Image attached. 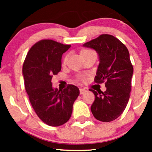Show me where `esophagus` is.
Listing matches in <instances>:
<instances>
[{"instance_id":"obj_1","label":"esophagus","mask_w":152,"mask_h":152,"mask_svg":"<svg viewBox=\"0 0 152 152\" xmlns=\"http://www.w3.org/2000/svg\"><path fill=\"white\" fill-rule=\"evenodd\" d=\"M79 91H80V94H83L85 92H86V90L84 89V88H79Z\"/></svg>"}]
</instances>
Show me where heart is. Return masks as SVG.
<instances>
[{"label":"heart","mask_w":152,"mask_h":152,"mask_svg":"<svg viewBox=\"0 0 152 152\" xmlns=\"http://www.w3.org/2000/svg\"><path fill=\"white\" fill-rule=\"evenodd\" d=\"M91 52H92V50H88V49H82L81 51H80V55H81V56L82 57L83 56L86 55L87 53H89ZM66 59H67V57L66 56L64 59V63H66ZM78 78L79 80H81V81H83V80L85 79V76H83V75H80V76H78Z\"/></svg>","instance_id":"obj_1"}]
</instances>
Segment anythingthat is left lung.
Masks as SVG:
<instances>
[{
	"label": "left lung",
	"mask_w": 152,
	"mask_h": 152,
	"mask_svg": "<svg viewBox=\"0 0 152 152\" xmlns=\"http://www.w3.org/2000/svg\"><path fill=\"white\" fill-rule=\"evenodd\" d=\"M83 46L98 53L99 64L94 81L105 82L106 87L104 92L89 89L95 95L91 107L92 114L99 121H114L124 111L130 96L134 69L129 50L118 38L109 34L100 35Z\"/></svg>",
	"instance_id": "left-lung-1"
}]
</instances>
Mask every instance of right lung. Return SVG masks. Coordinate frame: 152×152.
Here are the masks:
<instances>
[{
    "mask_svg": "<svg viewBox=\"0 0 152 152\" xmlns=\"http://www.w3.org/2000/svg\"><path fill=\"white\" fill-rule=\"evenodd\" d=\"M70 47L53 40H41L30 48L23 66L31 106L40 119L50 126L69 121L73 104L79 95V89L74 85L69 84L64 90L52 87V77L61 70L63 53Z\"/></svg>",
    "mask_w": 152,
    "mask_h": 152,
    "instance_id": "right-lung-1",
    "label": "right lung"
}]
</instances>
